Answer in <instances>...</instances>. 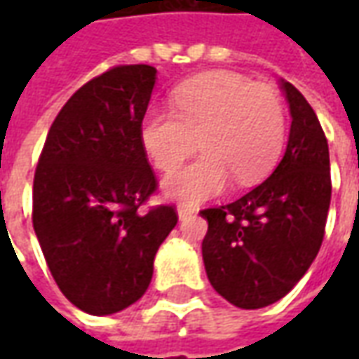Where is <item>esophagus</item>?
Here are the masks:
<instances>
[{"label":"esophagus","instance_id":"esophagus-1","mask_svg":"<svg viewBox=\"0 0 359 359\" xmlns=\"http://www.w3.org/2000/svg\"><path fill=\"white\" fill-rule=\"evenodd\" d=\"M177 213H179V219H187L190 215H194L196 208H188V205H179L177 208Z\"/></svg>","mask_w":359,"mask_h":359}]
</instances>
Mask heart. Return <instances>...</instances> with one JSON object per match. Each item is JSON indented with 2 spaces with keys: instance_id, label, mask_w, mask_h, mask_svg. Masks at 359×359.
<instances>
[{
  "instance_id": "1",
  "label": "heart",
  "mask_w": 359,
  "mask_h": 359,
  "mask_svg": "<svg viewBox=\"0 0 359 359\" xmlns=\"http://www.w3.org/2000/svg\"><path fill=\"white\" fill-rule=\"evenodd\" d=\"M175 113L159 107L142 118L140 138L159 171L177 169L196 149L202 156L163 180L165 194L198 203L221 194L231 180L252 187L264 180L285 146L280 95L229 71L198 74L172 92Z\"/></svg>"
}]
</instances>
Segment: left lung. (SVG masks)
I'll return each mask as SVG.
<instances>
[{
	"label": "left lung",
	"instance_id": "obj_1",
	"mask_svg": "<svg viewBox=\"0 0 359 359\" xmlns=\"http://www.w3.org/2000/svg\"><path fill=\"white\" fill-rule=\"evenodd\" d=\"M290 134L280 163L241 200L202 211V256L211 286L242 309L265 308L290 292L321 248L331 203L329 146L316 111L280 81Z\"/></svg>",
	"mask_w": 359,
	"mask_h": 359
}]
</instances>
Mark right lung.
<instances>
[{"label":"right lung","mask_w":359,"mask_h":359,"mask_svg":"<svg viewBox=\"0 0 359 359\" xmlns=\"http://www.w3.org/2000/svg\"><path fill=\"white\" fill-rule=\"evenodd\" d=\"M157 71L113 67L76 90L53 121L34 172L32 223L67 300L111 316L148 290L177 225L172 205L140 211L157 180L142 144Z\"/></svg>","instance_id":"right-lung-1"}]
</instances>
